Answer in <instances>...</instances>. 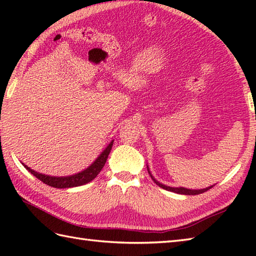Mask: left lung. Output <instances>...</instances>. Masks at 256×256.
I'll return each mask as SVG.
<instances>
[{
	"instance_id": "1",
	"label": "left lung",
	"mask_w": 256,
	"mask_h": 256,
	"mask_svg": "<svg viewBox=\"0 0 256 256\" xmlns=\"http://www.w3.org/2000/svg\"><path fill=\"white\" fill-rule=\"evenodd\" d=\"M148 172H150V177H152V179H153L154 180V182L156 184H158V186L160 187V188H162V189H166V190H168V192H176V194H189V196H192V194H202V192H206V190H209L210 188H212L214 186H210V187H206V188H204V189H199V190H197V189H187V188H184V187H170V186H165V184H160V182H158L156 180V179L153 177V175H152L150 174V170H148Z\"/></svg>"
}]
</instances>
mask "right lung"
<instances>
[{
    "label": "right lung",
    "mask_w": 256,
    "mask_h": 256,
    "mask_svg": "<svg viewBox=\"0 0 256 256\" xmlns=\"http://www.w3.org/2000/svg\"><path fill=\"white\" fill-rule=\"evenodd\" d=\"M112 145H113V140H111V143L106 146V150L102 152V153L99 155V157H98V158L92 162L86 170L80 172L78 174H74V175H72V176H66V177L48 176V175H45V174H40L32 170L28 166L24 165L23 162H22V164L24 165V167L30 174H32V175L40 179V180H42L44 184H48V186L55 187V188L78 187V186H81V184L90 182L92 179H94L98 176V174L101 172L103 166L106 165L108 156L112 150Z\"/></svg>",
    "instance_id": "add662e5"
}]
</instances>
